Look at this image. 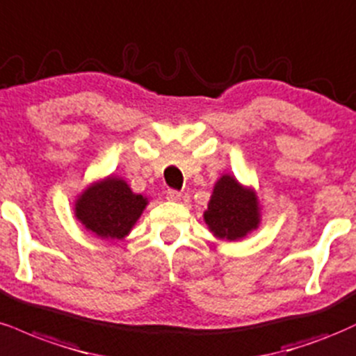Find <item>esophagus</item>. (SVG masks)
I'll use <instances>...</instances> for the list:
<instances>
[{"label": "esophagus", "mask_w": 356, "mask_h": 356, "mask_svg": "<svg viewBox=\"0 0 356 356\" xmlns=\"http://www.w3.org/2000/svg\"><path fill=\"white\" fill-rule=\"evenodd\" d=\"M166 198H168L170 202H179V200H181V193L177 190H168L166 191Z\"/></svg>", "instance_id": "obj_1"}]
</instances>
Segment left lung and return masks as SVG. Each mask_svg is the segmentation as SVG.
<instances>
[{"instance_id": "obj_1", "label": "left lung", "mask_w": 356, "mask_h": 356, "mask_svg": "<svg viewBox=\"0 0 356 356\" xmlns=\"http://www.w3.org/2000/svg\"><path fill=\"white\" fill-rule=\"evenodd\" d=\"M203 216L216 238L235 241L258 228L260 204L252 188L240 185L232 175H223L213 188Z\"/></svg>"}]
</instances>
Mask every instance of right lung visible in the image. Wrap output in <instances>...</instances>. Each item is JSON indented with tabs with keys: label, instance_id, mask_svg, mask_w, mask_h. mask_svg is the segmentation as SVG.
Returning <instances> with one entry per match:
<instances>
[{
	"label": "right lung",
	"instance_id": "right-lung-1",
	"mask_svg": "<svg viewBox=\"0 0 356 356\" xmlns=\"http://www.w3.org/2000/svg\"><path fill=\"white\" fill-rule=\"evenodd\" d=\"M148 204L145 196L133 193L121 178L95 181L78 196L74 216L88 232L106 240H123Z\"/></svg>",
	"mask_w": 356,
	"mask_h": 356
}]
</instances>
